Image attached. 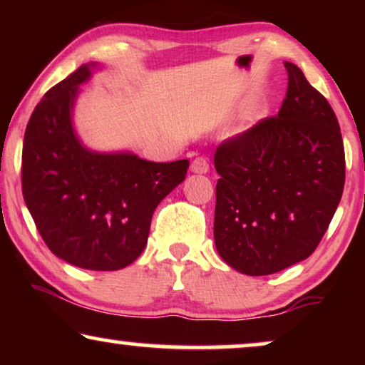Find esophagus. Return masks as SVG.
<instances>
[{"instance_id": "1", "label": "esophagus", "mask_w": 365, "mask_h": 365, "mask_svg": "<svg viewBox=\"0 0 365 365\" xmlns=\"http://www.w3.org/2000/svg\"><path fill=\"white\" fill-rule=\"evenodd\" d=\"M191 171L196 174H206L209 171V161L206 158H196L191 163Z\"/></svg>"}]
</instances>
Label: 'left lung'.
<instances>
[{
	"label": "left lung",
	"mask_w": 365,
	"mask_h": 365,
	"mask_svg": "<svg viewBox=\"0 0 365 365\" xmlns=\"http://www.w3.org/2000/svg\"><path fill=\"white\" fill-rule=\"evenodd\" d=\"M277 116L214 154V242L227 266L267 276L316 251L341 202L346 156L337 118L296 64Z\"/></svg>",
	"instance_id": "1"
}]
</instances>
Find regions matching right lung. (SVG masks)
I'll return each mask as SVG.
<instances>
[{"mask_svg":"<svg viewBox=\"0 0 365 365\" xmlns=\"http://www.w3.org/2000/svg\"><path fill=\"white\" fill-rule=\"evenodd\" d=\"M83 64L44 94L23 141L26 207L54 256L89 271H118L141 256L158 204L186 178L189 161L153 163L88 149L73 126Z\"/></svg>","mask_w":365,"mask_h":365,"instance_id":"add662e5","label":"right lung"}]
</instances>
